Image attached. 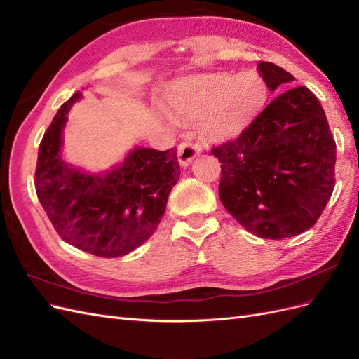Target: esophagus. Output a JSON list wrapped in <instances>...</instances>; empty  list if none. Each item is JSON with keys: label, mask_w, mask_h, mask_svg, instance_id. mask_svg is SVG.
I'll use <instances>...</instances> for the list:
<instances>
[{"label": "esophagus", "mask_w": 359, "mask_h": 359, "mask_svg": "<svg viewBox=\"0 0 359 359\" xmlns=\"http://www.w3.org/2000/svg\"><path fill=\"white\" fill-rule=\"evenodd\" d=\"M201 147L198 144H191V142H182L178 147V161L181 166H189L193 161V158L196 157L201 153Z\"/></svg>", "instance_id": "1"}]
</instances>
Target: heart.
<instances>
[{"label":"heart","mask_w":359,"mask_h":359,"mask_svg":"<svg viewBox=\"0 0 359 359\" xmlns=\"http://www.w3.org/2000/svg\"><path fill=\"white\" fill-rule=\"evenodd\" d=\"M268 97L265 79L257 72L194 76L173 86L170 102L180 112L199 118V130L212 142L243 133L262 109Z\"/></svg>","instance_id":"heart-1"}]
</instances>
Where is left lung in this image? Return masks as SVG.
<instances>
[{
	"instance_id": "left-lung-1",
	"label": "left lung",
	"mask_w": 359,
	"mask_h": 359,
	"mask_svg": "<svg viewBox=\"0 0 359 359\" xmlns=\"http://www.w3.org/2000/svg\"><path fill=\"white\" fill-rule=\"evenodd\" d=\"M271 91L295 78L257 64ZM222 163L220 201L248 232L266 240L295 236L318 222L335 186V140L307 86L277 95L231 142L211 149Z\"/></svg>"
}]
</instances>
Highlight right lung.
Wrapping results in <instances>:
<instances>
[{
	"label": "right lung",
	"mask_w": 359,
	"mask_h": 359,
	"mask_svg": "<svg viewBox=\"0 0 359 359\" xmlns=\"http://www.w3.org/2000/svg\"><path fill=\"white\" fill-rule=\"evenodd\" d=\"M82 97L73 94L53 116L39 147L37 198L58 235L100 257H119L154 233L180 180L177 148L137 147L121 165L95 173L70 168L61 158L67 112Z\"/></svg>",
	"instance_id": "add662e5"
}]
</instances>
